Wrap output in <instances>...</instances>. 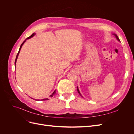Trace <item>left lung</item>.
<instances>
[{
    "mask_svg": "<svg viewBox=\"0 0 134 134\" xmlns=\"http://www.w3.org/2000/svg\"><path fill=\"white\" fill-rule=\"evenodd\" d=\"M113 35H114V36H115V37L117 38V40L118 41H119V42H120V40H119V38H118V37L117 36V35H116V34H113ZM77 91H78V92L79 93V94L82 97V98H83V96L81 94V93H80V91H79V88H78V86H77Z\"/></svg>",
    "mask_w": 134,
    "mask_h": 134,
    "instance_id": "1",
    "label": "left lung"
}]
</instances>
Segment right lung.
Wrapping results in <instances>:
<instances>
[{
    "label": "right lung",
    "instance_id": "add662e5",
    "mask_svg": "<svg viewBox=\"0 0 134 134\" xmlns=\"http://www.w3.org/2000/svg\"><path fill=\"white\" fill-rule=\"evenodd\" d=\"M34 35H35V33H33L30 36H29V37H28L27 38H26V40L23 42V43H22V44L20 45V48H19V51H18V54H17V56H16V60H15V67H16V62H17V58H18V55H19V52H20V49H21V48H22V46L24 44V43H25V41H26V40H28V39H30V38H31V37H32ZM56 90H55L54 92H53V93L50 96V97H53V96L54 95H55V93H56ZM31 99H33L32 98H31ZM35 100H40V99H35ZM48 100V98H45V99H41V100Z\"/></svg>",
    "mask_w": 134,
    "mask_h": 134
}]
</instances>
